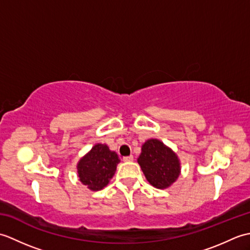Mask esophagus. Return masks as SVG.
Masks as SVG:
<instances>
[{"label":"esophagus","instance_id":"esophagus-1","mask_svg":"<svg viewBox=\"0 0 250 250\" xmlns=\"http://www.w3.org/2000/svg\"><path fill=\"white\" fill-rule=\"evenodd\" d=\"M124 161H125V162H131V161H133V156L130 155V156L124 157Z\"/></svg>","mask_w":250,"mask_h":250}]
</instances>
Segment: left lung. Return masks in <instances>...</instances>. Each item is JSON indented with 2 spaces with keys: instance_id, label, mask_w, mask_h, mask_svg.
Masks as SVG:
<instances>
[{
  "instance_id": "1",
  "label": "left lung",
  "mask_w": 250,
  "mask_h": 250,
  "mask_svg": "<svg viewBox=\"0 0 250 250\" xmlns=\"http://www.w3.org/2000/svg\"><path fill=\"white\" fill-rule=\"evenodd\" d=\"M137 162L148 182L156 188H167L179 176L177 156L158 140H148L142 146Z\"/></svg>"
}]
</instances>
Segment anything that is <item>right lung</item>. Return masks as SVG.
<instances>
[{"instance_id":"obj_1","label":"right lung","mask_w":250,"mask_h":250,"mask_svg":"<svg viewBox=\"0 0 250 250\" xmlns=\"http://www.w3.org/2000/svg\"><path fill=\"white\" fill-rule=\"evenodd\" d=\"M120 162L115 151L104 144H97L77 164L79 180L90 190L103 189L114 176Z\"/></svg>"}]
</instances>
